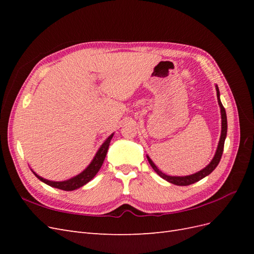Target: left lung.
Returning <instances> with one entry per match:
<instances>
[{
    "mask_svg": "<svg viewBox=\"0 0 254 254\" xmlns=\"http://www.w3.org/2000/svg\"><path fill=\"white\" fill-rule=\"evenodd\" d=\"M216 92H217V101H218V105L220 107V113H221V134H220V139L218 142V146H217V150L215 152V156L212 159V161L210 162V164H207L203 170L199 171L196 174L193 175H190V176H168L165 175L164 173L161 172L159 168L155 165V163L152 162L151 159L147 156L148 159V162L151 165V167L153 168V171H155L161 178L165 179L166 181L171 182L173 184H176V186H181V187H186V186H190V184H193L199 180H201L204 177H206L207 175H210L216 166L218 165L219 161L221 159L222 156V151H224V145H225V140H226V136H227V130H228V124H227V114H226V110L224 108V106H222L221 102H220V98H219V89L216 86Z\"/></svg>",
    "mask_w": 254,
    "mask_h": 254,
    "instance_id": "obj_1",
    "label": "left lung"
}]
</instances>
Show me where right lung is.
<instances>
[{
	"label": "right lung",
	"mask_w": 254,
	"mask_h": 254,
	"mask_svg": "<svg viewBox=\"0 0 254 254\" xmlns=\"http://www.w3.org/2000/svg\"><path fill=\"white\" fill-rule=\"evenodd\" d=\"M114 133H112L111 135L108 136V139H107L103 145L99 147V149L97 150L95 157L92 160V162L88 165V167L84 170L83 172H81L80 174H78L77 176L73 177V178L65 180V181H51L48 179H44L42 177H40L39 175H37L34 171H32L34 173V175L37 177L38 179L40 181L47 183L48 186L53 187V188H56L59 190H74L76 189H79L81 187H83L84 184H87L89 181H91L92 179L94 178V176L98 173L99 168L102 167L103 163H104V160L106 158L107 155V151H108L109 148V145L111 142V139L113 136Z\"/></svg>",
	"instance_id": "right-lung-1"
}]
</instances>
